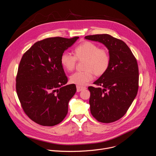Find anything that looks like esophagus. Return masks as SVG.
Masks as SVG:
<instances>
[{"mask_svg": "<svg viewBox=\"0 0 156 156\" xmlns=\"http://www.w3.org/2000/svg\"><path fill=\"white\" fill-rule=\"evenodd\" d=\"M86 87H83V86H76V91L77 92H80L83 90H86Z\"/></svg>", "mask_w": 156, "mask_h": 156, "instance_id": "1", "label": "esophagus"}]
</instances>
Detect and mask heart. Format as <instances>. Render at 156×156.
Returning <instances> with one entry per match:
<instances>
[{"label":"heart","mask_w":156,"mask_h":156,"mask_svg":"<svg viewBox=\"0 0 156 156\" xmlns=\"http://www.w3.org/2000/svg\"><path fill=\"white\" fill-rule=\"evenodd\" d=\"M74 56L68 52H63L60 56L62 67L68 72H72L76 60H86L84 69L85 71L76 72L70 78L72 83L78 86L85 85L94 78V73L98 76L104 75L108 70L110 63L108 52L99 49L97 44L90 41H84L77 46L74 51Z\"/></svg>","instance_id":"heart-1"}]
</instances>
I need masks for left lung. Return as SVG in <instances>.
<instances>
[{"instance_id":"8db88e82","label":"left lung","mask_w":156,"mask_h":156,"mask_svg":"<svg viewBox=\"0 0 156 156\" xmlns=\"http://www.w3.org/2000/svg\"><path fill=\"white\" fill-rule=\"evenodd\" d=\"M84 38L103 44L110 57L107 72L94 82L98 87H88L91 113L98 122H115L126 114L136 96L139 82L136 59L123 41L109 34Z\"/></svg>"}]
</instances>
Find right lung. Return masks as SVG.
<instances>
[{
  "label": "right lung",
  "mask_w": 156,
  "mask_h": 156,
  "mask_svg": "<svg viewBox=\"0 0 156 156\" xmlns=\"http://www.w3.org/2000/svg\"><path fill=\"white\" fill-rule=\"evenodd\" d=\"M79 37H49L34 43L23 54L16 78V93L25 114L36 123L52 126L68 113L69 102L76 91L68 78L60 56Z\"/></svg>",
  "instance_id": "add662e5"
}]
</instances>
